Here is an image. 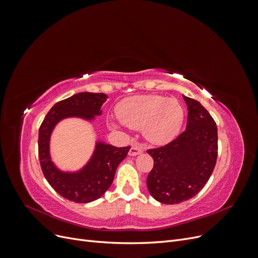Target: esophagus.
Listing matches in <instances>:
<instances>
[{"instance_id":"esophagus-1","label":"esophagus","mask_w":258,"mask_h":258,"mask_svg":"<svg viewBox=\"0 0 258 258\" xmlns=\"http://www.w3.org/2000/svg\"><path fill=\"white\" fill-rule=\"evenodd\" d=\"M143 151H144L143 146H142L141 144H138V143H136V144H134V145L131 146L130 151H129V155H130V156H137V155L142 154V153H143Z\"/></svg>"}]
</instances>
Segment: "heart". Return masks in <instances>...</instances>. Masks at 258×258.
I'll list each match as a JSON object with an SVG mask.
<instances>
[{
	"label": "heart",
	"mask_w": 258,
	"mask_h": 258,
	"mask_svg": "<svg viewBox=\"0 0 258 258\" xmlns=\"http://www.w3.org/2000/svg\"><path fill=\"white\" fill-rule=\"evenodd\" d=\"M116 113L123 124L131 129H142L148 141L156 144L173 140L181 130L185 116L177 99L154 95L123 99L117 104ZM111 126L120 127L116 122H111Z\"/></svg>",
	"instance_id": "1"
}]
</instances>
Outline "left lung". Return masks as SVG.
<instances>
[{"instance_id":"8db88e82","label":"left lung","mask_w":258,"mask_h":258,"mask_svg":"<svg viewBox=\"0 0 258 258\" xmlns=\"http://www.w3.org/2000/svg\"><path fill=\"white\" fill-rule=\"evenodd\" d=\"M188 110L186 130L169 144L148 150L154 167L146 179L154 199L181 204L204 188L217 158V127L198 101L183 96Z\"/></svg>"}]
</instances>
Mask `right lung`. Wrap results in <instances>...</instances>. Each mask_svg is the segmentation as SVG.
Wrapping results in <instances>:
<instances>
[{
    "label": "right lung",
    "instance_id": "add662e5",
    "mask_svg": "<svg viewBox=\"0 0 258 258\" xmlns=\"http://www.w3.org/2000/svg\"><path fill=\"white\" fill-rule=\"evenodd\" d=\"M105 93L80 92L54 104L38 130V157L44 176L62 197L77 204H88L99 199L110 188L116 169L126 158L130 146L116 147L97 141L95 151L86 165L77 171L68 172L54 165L50 156V137L62 119L76 117L91 121L102 114Z\"/></svg>",
    "mask_w": 258,
    "mask_h": 258
}]
</instances>
